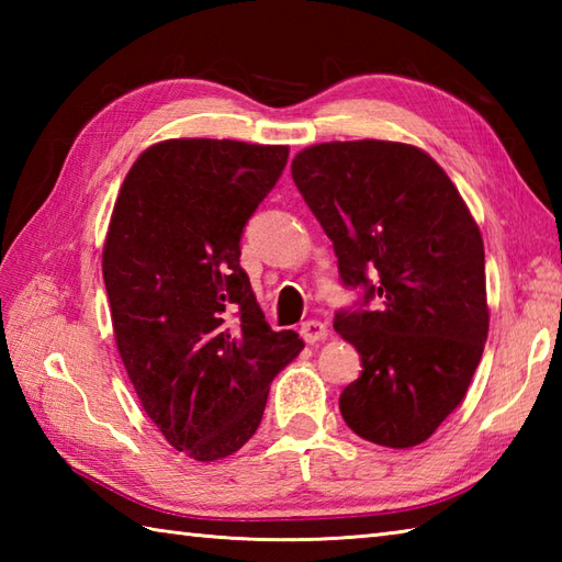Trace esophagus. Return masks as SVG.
<instances>
[{
	"label": "esophagus",
	"mask_w": 562,
	"mask_h": 562,
	"mask_svg": "<svg viewBox=\"0 0 562 562\" xmlns=\"http://www.w3.org/2000/svg\"><path fill=\"white\" fill-rule=\"evenodd\" d=\"M300 333H302V338L306 342H318V340H326L328 338V326L324 324V321H318V318H308V321H304V324H302Z\"/></svg>",
	"instance_id": "esophagus-1"
}]
</instances>
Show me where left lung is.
Segmentation results:
<instances>
[{
    "label": "left lung",
    "instance_id": "8db88e82",
    "mask_svg": "<svg viewBox=\"0 0 562 562\" xmlns=\"http://www.w3.org/2000/svg\"><path fill=\"white\" fill-rule=\"evenodd\" d=\"M292 178L336 248L342 282L381 302L333 324L362 357L360 379L340 393L345 423L381 447L423 445L459 408L485 348L479 224L445 169L403 142L312 145L294 157Z\"/></svg>",
    "mask_w": 562,
    "mask_h": 562
}]
</instances>
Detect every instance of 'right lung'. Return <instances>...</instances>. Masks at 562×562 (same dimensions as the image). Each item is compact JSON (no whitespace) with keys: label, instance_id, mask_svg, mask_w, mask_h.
Masks as SVG:
<instances>
[{"label":"right lung","instance_id":"obj_1","mask_svg":"<svg viewBox=\"0 0 562 562\" xmlns=\"http://www.w3.org/2000/svg\"><path fill=\"white\" fill-rule=\"evenodd\" d=\"M290 147L164 139L139 154L103 244L113 336L142 408L195 461L256 435L270 381L304 350L272 330L238 266L241 234Z\"/></svg>","mask_w":562,"mask_h":562}]
</instances>
